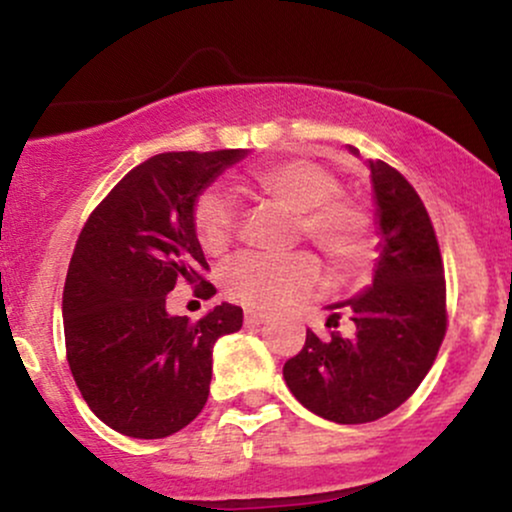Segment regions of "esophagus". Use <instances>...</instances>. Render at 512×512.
Wrapping results in <instances>:
<instances>
[{
    "label": "esophagus",
    "mask_w": 512,
    "mask_h": 512,
    "mask_svg": "<svg viewBox=\"0 0 512 512\" xmlns=\"http://www.w3.org/2000/svg\"><path fill=\"white\" fill-rule=\"evenodd\" d=\"M267 320V313H260V310H245V325H262V322Z\"/></svg>",
    "instance_id": "obj_1"
}]
</instances>
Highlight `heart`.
Returning a JSON list of instances; mask_svg holds the SVG:
<instances>
[{
	"label": "heart",
	"mask_w": 512,
	"mask_h": 512,
	"mask_svg": "<svg viewBox=\"0 0 512 512\" xmlns=\"http://www.w3.org/2000/svg\"><path fill=\"white\" fill-rule=\"evenodd\" d=\"M245 185L298 211V233L330 262L334 274L366 269L375 252L373 221L361 202L342 195V182L325 166L305 158L264 163L245 175ZM197 243L207 255H223L236 231L233 199L209 187L195 202ZM320 284V264L310 252L281 257L245 255L223 272V289L233 301L255 310H276Z\"/></svg>",
	"instance_id": "heart-1"
}]
</instances>
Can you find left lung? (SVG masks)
<instances>
[{
  "instance_id": "obj_1",
  "label": "left lung",
  "mask_w": 512,
  "mask_h": 512,
  "mask_svg": "<svg viewBox=\"0 0 512 512\" xmlns=\"http://www.w3.org/2000/svg\"><path fill=\"white\" fill-rule=\"evenodd\" d=\"M349 151L358 156L354 146ZM368 168L380 236L373 284L330 305L327 317V327H337L346 310L356 332L317 337L308 330L303 349L284 363L293 397L334 424H368L407 402L448 327L443 260L424 202L385 161Z\"/></svg>"
}]
</instances>
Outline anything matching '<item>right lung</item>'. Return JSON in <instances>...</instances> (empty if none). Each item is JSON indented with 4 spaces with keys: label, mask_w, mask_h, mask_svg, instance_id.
Here are the masks:
<instances>
[{
    "label": "right lung",
    "mask_w": 512,
    "mask_h": 512,
    "mask_svg": "<svg viewBox=\"0 0 512 512\" xmlns=\"http://www.w3.org/2000/svg\"><path fill=\"white\" fill-rule=\"evenodd\" d=\"M248 149L168 151L132 168L93 209L62 293L67 361L93 414L129 438H166L197 419L209 397L211 351L243 327L238 305L199 322L170 315L178 281L202 279L195 202Z\"/></svg>",
    "instance_id": "add662e5"
}]
</instances>
